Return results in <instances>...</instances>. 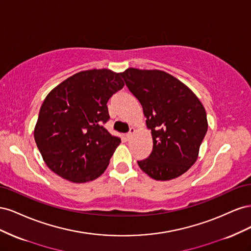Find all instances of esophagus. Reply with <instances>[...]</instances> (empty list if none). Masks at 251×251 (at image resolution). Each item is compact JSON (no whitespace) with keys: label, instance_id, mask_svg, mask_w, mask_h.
I'll use <instances>...</instances> for the list:
<instances>
[{"label":"esophagus","instance_id":"obj_1","mask_svg":"<svg viewBox=\"0 0 251 251\" xmlns=\"http://www.w3.org/2000/svg\"><path fill=\"white\" fill-rule=\"evenodd\" d=\"M135 132H136L135 128H134V127H131L130 132H128V133L126 134V140H130V139L133 137V135L135 134Z\"/></svg>","mask_w":251,"mask_h":251}]
</instances>
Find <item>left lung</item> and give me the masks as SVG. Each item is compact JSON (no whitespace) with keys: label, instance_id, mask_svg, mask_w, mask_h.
I'll return each mask as SVG.
<instances>
[{"label":"left lung","instance_id":"1","mask_svg":"<svg viewBox=\"0 0 251 251\" xmlns=\"http://www.w3.org/2000/svg\"><path fill=\"white\" fill-rule=\"evenodd\" d=\"M120 75L139 100L153 138V151L138 161L139 168L159 181L180 177L197 161L207 132L202 102L183 82L164 71L127 68Z\"/></svg>","mask_w":251,"mask_h":251}]
</instances>
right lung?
I'll return each mask as SVG.
<instances>
[{
  "mask_svg": "<svg viewBox=\"0 0 251 251\" xmlns=\"http://www.w3.org/2000/svg\"><path fill=\"white\" fill-rule=\"evenodd\" d=\"M125 82L110 69L80 71L52 89L42 104L34 140L48 168L74 183L100 177L120 144L102 126L107 102Z\"/></svg>",
  "mask_w": 251,
  "mask_h": 251,
  "instance_id": "right-lung-1",
  "label": "right lung"
}]
</instances>
